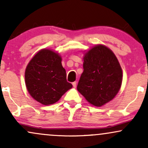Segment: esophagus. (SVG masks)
<instances>
[{"label": "esophagus", "mask_w": 148, "mask_h": 148, "mask_svg": "<svg viewBox=\"0 0 148 148\" xmlns=\"http://www.w3.org/2000/svg\"><path fill=\"white\" fill-rule=\"evenodd\" d=\"M72 86L74 88L76 87V81H74V82L72 83Z\"/></svg>", "instance_id": "esophagus-1"}]
</instances>
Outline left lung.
<instances>
[{"label":"left lung","mask_w":148,"mask_h":148,"mask_svg":"<svg viewBox=\"0 0 148 148\" xmlns=\"http://www.w3.org/2000/svg\"><path fill=\"white\" fill-rule=\"evenodd\" d=\"M84 60L78 91L93 106H103L120 90L123 81L120 64L111 49L101 45L86 52Z\"/></svg>","instance_id":"8db88e82"}]
</instances>
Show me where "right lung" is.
<instances>
[{
  "mask_svg": "<svg viewBox=\"0 0 148 148\" xmlns=\"http://www.w3.org/2000/svg\"><path fill=\"white\" fill-rule=\"evenodd\" d=\"M62 58L50 49L37 52L27 65L25 81L30 96L44 105L57 102L72 85L67 82Z\"/></svg>",
  "mask_w": 148,
  "mask_h": 148,
  "instance_id": "right-lung-1",
  "label": "right lung"
}]
</instances>
